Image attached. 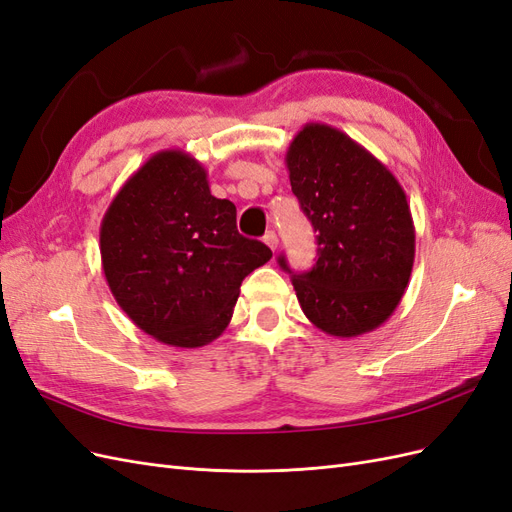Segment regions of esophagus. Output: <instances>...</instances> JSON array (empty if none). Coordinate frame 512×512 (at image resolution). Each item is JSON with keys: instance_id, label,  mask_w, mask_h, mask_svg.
I'll return each mask as SVG.
<instances>
[{"instance_id": "1", "label": "esophagus", "mask_w": 512, "mask_h": 512, "mask_svg": "<svg viewBox=\"0 0 512 512\" xmlns=\"http://www.w3.org/2000/svg\"><path fill=\"white\" fill-rule=\"evenodd\" d=\"M262 241H265L269 247H271V250L275 252L277 250V245H280V239H277V235H275V232L273 230H269L267 232V235L265 237H262Z\"/></svg>"}]
</instances>
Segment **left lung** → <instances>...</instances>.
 I'll list each match as a JSON object with an SVG mask.
<instances>
[{
    "label": "left lung",
    "instance_id": "obj_1",
    "mask_svg": "<svg viewBox=\"0 0 512 512\" xmlns=\"http://www.w3.org/2000/svg\"><path fill=\"white\" fill-rule=\"evenodd\" d=\"M290 185L312 222L318 260L292 275L303 314L333 337H359L395 312L414 265L406 192L376 156L327 123H305L286 151ZM288 273L284 256L277 258Z\"/></svg>",
    "mask_w": 512,
    "mask_h": 512
}]
</instances>
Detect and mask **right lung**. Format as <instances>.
<instances>
[{"mask_svg": "<svg viewBox=\"0 0 512 512\" xmlns=\"http://www.w3.org/2000/svg\"><path fill=\"white\" fill-rule=\"evenodd\" d=\"M106 284L138 329L175 348L218 339L241 282L271 260L239 235L237 207L209 190L181 149L158 151L123 183L100 226Z\"/></svg>", "mask_w": 512, "mask_h": 512, "instance_id": "obj_1", "label": "right lung"}]
</instances>
